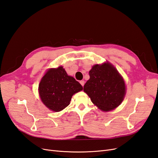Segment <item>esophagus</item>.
<instances>
[{
	"label": "esophagus",
	"mask_w": 158,
	"mask_h": 158,
	"mask_svg": "<svg viewBox=\"0 0 158 158\" xmlns=\"http://www.w3.org/2000/svg\"><path fill=\"white\" fill-rule=\"evenodd\" d=\"M80 84L82 85V86H84V84H85V82L84 80H81L80 82Z\"/></svg>",
	"instance_id": "obj_1"
}]
</instances>
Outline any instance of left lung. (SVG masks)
Instances as JSON below:
<instances>
[{
  "label": "left lung",
  "instance_id": "left-lung-1",
  "mask_svg": "<svg viewBox=\"0 0 158 158\" xmlns=\"http://www.w3.org/2000/svg\"><path fill=\"white\" fill-rule=\"evenodd\" d=\"M89 79L84 86L92 103L103 111L115 109L123 101L125 83L111 63L95 64L89 72Z\"/></svg>",
  "mask_w": 158,
  "mask_h": 158
}]
</instances>
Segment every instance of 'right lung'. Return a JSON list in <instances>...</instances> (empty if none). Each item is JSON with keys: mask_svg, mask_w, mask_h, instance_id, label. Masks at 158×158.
I'll return each mask as SVG.
<instances>
[{"mask_svg": "<svg viewBox=\"0 0 158 158\" xmlns=\"http://www.w3.org/2000/svg\"><path fill=\"white\" fill-rule=\"evenodd\" d=\"M83 89L78 81L69 76L63 66L50 69L39 84L42 102L52 111L59 112L70 104L73 95Z\"/></svg>", "mask_w": 158, "mask_h": 158, "instance_id": "1", "label": "right lung"}]
</instances>
